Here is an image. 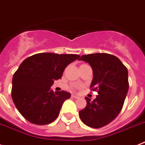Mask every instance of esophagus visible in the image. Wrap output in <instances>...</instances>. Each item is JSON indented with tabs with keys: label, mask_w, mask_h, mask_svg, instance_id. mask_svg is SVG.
I'll return each instance as SVG.
<instances>
[{
	"label": "esophagus",
	"mask_w": 145,
	"mask_h": 145,
	"mask_svg": "<svg viewBox=\"0 0 145 145\" xmlns=\"http://www.w3.org/2000/svg\"><path fill=\"white\" fill-rule=\"evenodd\" d=\"M71 97H72V98H74V99H78V98H79V96H77V95H71Z\"/></svg>",
	"instance_id": "obj_1"
}]
</instances>
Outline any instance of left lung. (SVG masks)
Here are the masks:
<instances>
[{
	"mask_svg": "<svg viewBox=\"0 0 145 145\" xmlns=\"http://www.w3.org/2000/svg\"><path fill=\"white\" fill-rule=\"evenodd\" d=\"M79 60L91 66L90 88L98 92L93 101L85 97L87 105L79 115L88 126L101 128L114 120L123 108L129 88L128 70L119 58L107 53L84 55Z\"/></svg>",
	"mask_w": 145,
	"mask_h": 145,
	"instance_id": "obj_1",
	"label": "left lung"
}]
</instances>
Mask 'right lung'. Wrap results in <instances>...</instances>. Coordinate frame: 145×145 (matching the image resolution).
<instances>
[{
    "label": "right lung",
    "instance_id": "obj_1",
    "mask_svg": "<svg viewBox=\"0 0 145 145\" xmlns=\"http://www.w3.org/2000/svg\"><path fill=\"white\" fill-rule=\"evenodd\" d=\"M80 56L73 54L38 53L20 64L12 79V97L17 110L29 122L46 125L60 114L71 94L51 90L54 80L61 78L65 67Z\"/></svg>",
    "mask_w": 145,
    "mask_h": 145
}]
</instances>
